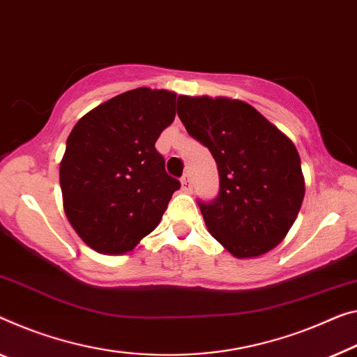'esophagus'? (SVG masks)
Here are the masks:
<instances>
[{"mask_svg":"<svg viewBox=\"0 0 357 357\" xmlns=\"http://www.w3.org/2000/svg\"><path fill=\"white\" fill-rule=\"evenodd\" d=\"M180 182H182V190L183 191H186V193H188V191H191V178H190L188 174H185L183 177H182V180H180Z\"/></svg>","mask_w":357,"mask_h":357,"instance_id":"obj_1","label":"esophagus"}]
</instances>
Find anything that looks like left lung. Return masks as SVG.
<instances>
[{
  "instance_id": "obj_1",
  "label": "left lung",
  "mask_w": 357,
  "mask_h": 357,
  "mask_svg": "<svg viewBox=\"0 0 357 357\" xmlns=\"http://www.w3.org/2000/svg\"><path fill=\"white\" fill-rule=\"evenodd\" d=\"M177 114L218 167V197L199 202L209 233L236 259L273 250L292 228L305 197L292 140L236 98L180 96Z\"/></svg>"
}]
</instances>
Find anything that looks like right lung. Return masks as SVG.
I'll return each instance as SVG.
<instances>
[{"label": "right lung", "mask_w": 357, "mask_h": 357, "mask_svg": "<svg viewBox=\"0 0 357 357\" xmlns=\"http://www.w3.org/2000/svg\"><path fill=\"white\" fill-rule=\"evenodd\" d=\"M175 92H123L75 124L60 161L63 211L81 239L100 254L132 250L160 225L177 178L155 144L174 123Z\"/></svg>", "instance_id": "add662e5"}]
</instances>
